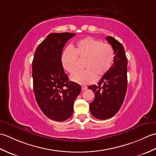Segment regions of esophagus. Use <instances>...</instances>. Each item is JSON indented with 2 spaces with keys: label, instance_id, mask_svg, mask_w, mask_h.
I'll use <instances>...</instances> for the list:
<instances>
[{
  "label": "esophagus",
  "instance_id": "esophagus-1",
  "mask_svg": "<svg viewBox=\"0 0 156 156\" xmlns=\"http://www.w3.org/2000/svg\"><path fill=\"white\" fill-rule=\"evenodd\" d=\"M87 88V87H86V86H82V90H84Z\"/></svg>",
  "mask_w": 156,
  "mask_h": 156
}]
</instances>
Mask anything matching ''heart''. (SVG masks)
<instances>
[{
    "mask_svg": "<svg viewBox=\"0 0 156 156\" xmlns=\"http://www.w3.org/2000/svg\"><path fill=\"white\" fill-rule=\"evenodd\" d=\"M78 59L83 61L84 70L74 73L70 80L81 85L92 84L96 78H101L111 69L115 59L112 46L94 38L88 37L76 43L72 49L67 48L62 52V67L69 73L78 68Z\"/></svg>",
    "mask_w": 156,
    "mask_h": 156,
    "instance_id": "b5f03b06",
    "label": "heart"
}]
</instances>
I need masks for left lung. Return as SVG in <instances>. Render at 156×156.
<instances>
[{"instance_id":"left-lung-1","label":"left lung","mask_w":156,"mask_h":156,"mask_svg":"<svg viewBox=\"0 0 156 156\" xmlns=\"http://www.w3.org/2000/svg\"><path fill=\"white\" fill-rule=\"evenodd\" d=\"M106 39L114 50V63L97 86L88 88L94 93V101L90 104V112L101 120L111 118L119 111L127 88V58L125 49L114 37L108 36Z\"/></svg>"}]
</instances>
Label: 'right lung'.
<instances>
[{
  "label": "right lung",
  "instance_id": "right-lung-1",
  "mask_svg": "<svg viewBox=\"0 0 156 156\" xmlns=\"http://www.w3.org/2000/svg\"><path fill=\"white\" fill-rule=\"evenodd\" d=\"M75 34H49L38 45L32 62L35 99L44 114L51 120L64 121L71 117L81 86L69 81L61 63L66 43Z\"/></svg>",
  "mask_w": 156,
  "mask_h": 156
}]
</instances>
